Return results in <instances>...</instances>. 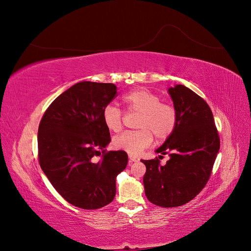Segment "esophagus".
<instances>
[{"instance_id":"obj_1","label":"esophagus","mask_w":251,"mask_h":251,"mask_svg":"<svg viewBox=\"0 0 251 251\" xmlns=\"http://www.w3.org/2000/svg\"><path fill=\"white\" fill-rule=\"evenodd\" d=\"M139 159L136 157V156H133V155H128V161H130L131 163L132 162H135V161H138Z\"/></svg>"}]
</instances>
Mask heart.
I'll return each mask as SVG.
<instances>
[{
  "instance_id": "b5f03b06",
  "label": "heart",
  "mask_w": 251,
  "mask_h": 251,
  "mask_svg": "<svg viewBox=\"0 0 251 251\" xmlns=\"http://www.w3.org/2000/svg\"><path fill=\"white\" fill-rule=\"evenodd\" d=\"M123 102L127 112L139 113L136 123L137 131L125 132L113 139L115 149L128 154H138L153 141L168 139L175 131L178 123V113L171 103L162 102L161 97L148 89H136L123 96ZM102 120L108 130L119 132L123 128L124 115L113 104L105 105Z\"/></svg>"
}]
</instances>
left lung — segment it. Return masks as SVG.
Wrapping results in <instances>:
<instances>
[{"mask_svg":"<svg viewBox=\"0 0 251 251\" xmlns=\"http://www.w3.org/2000/svg\"><path fill=\"white\" fill-rule=\"evenodd\" d=\"M169 93L178 123L156 153L169 154L170 160L165 165H160L157 157L141 160L147 168L143 177L147 198L161 207L181 206L202 191L220 149L214 115L206 101L183 85L170 88Z\"/></svg>","mask_w":251,"mask_h":251,"instance_id":"left-lung-1","label":"left lung"}]
</instances>
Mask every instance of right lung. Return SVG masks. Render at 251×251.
Wrapping results in <instances>:
<instances>
[{
  "mask_svg": "<svg viewBox=\"0 0 251 251\" xmlns=\"http://www.w3.org/2000/svg\"><path fill=\"white\" fill-rule=\"evenodd\" d=\"M116 94L114 83H75L53 100L39 126L43 172L67 202L82 209L111 203L117 175L127 164L125 151H105L111 137L102 111ZM100 154L101 160L95 162Z\"/></svg>",
  "mask_w": 251,
  "mask_h": 251,
  "instance_id": "right-lung-1",
  "label": "right lung"
}]
</instances>
